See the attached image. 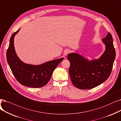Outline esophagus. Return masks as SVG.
Segmentation results:
<instances>
[{
    "label": "esophagus",
    "instance_id": "1",
    "mask_svg": "<svg viewBox=\"0 0 121 121\" xmlns=\"http://www.w3.org/2000/svg\"><path fill=\"white\" fill-rule=\"evenodd\" d=\"M71 52V51L69 49H66L64 51V55H67L68 54H69Z\"/></svg>",
    "mask_w": 121,
    "mask_h": 121
}]
</instances>
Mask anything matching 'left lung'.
I'll list each match as a JSON object with an SVG mask.
<instances>
[{"instance_id": "left-lung-1", "label": "left lung", "mask_w": 121, "mask_h": 121, "mask_svg": "<svg viewBox=\"0 0 121 121\" xmlns=\"http://www.w3.org/2000/svg\"><path fill=\"white\" fill-rule=\"evenodd\" d=\"M102 41L106 45V50L98 59L88 61L77 53L68 55L70 63V77L77 88H93L106 81L111 74L116 56L111 34L108 33Z\"/></svg>"}]
</instances>
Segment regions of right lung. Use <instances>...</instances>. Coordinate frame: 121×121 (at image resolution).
<instances>
[{
    "label": "right lung",
    "instance_id": "1",
    "mask_svg": "<svg viewBox=\"0 0 121 121\" xmlns=\"http://www.w3.org/2000/svg\"><path fill=\"white\" fill-rule=\"evenodd\" d=\"M19 30L14 33L10 39L6 52L8 63L16 79L21 85L34 88L43 87L49 81L54 70L63 60V58L47 62L40 65L24 63L17 56L14 46V36Z\"/></svg>",
    "mask_w": 121,
    "mask_h": 121
}]
</instances>
